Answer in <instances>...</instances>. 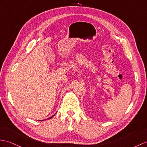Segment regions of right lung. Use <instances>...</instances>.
Wrapping results in <instances>:
<instances>
[{"mask_svg":"<svg viewBox=\"0 0 147 147\" xmlns=\"http://www.w3.org/2000/svg\"><path fill=\"white\" fill-rule=\"evenodd\" d=\"M55 114H56V113H55ZM55 114H54V115H53L52 116V117H50V118H47V119H48V120H49V119H51V118H53V117H54V115H55ZM42 121H44V120H42Z\"/></svg>","mask_w":147,"mask_h":147,"instance_id":"obj_1","label":"right lung"}]
</instances>
